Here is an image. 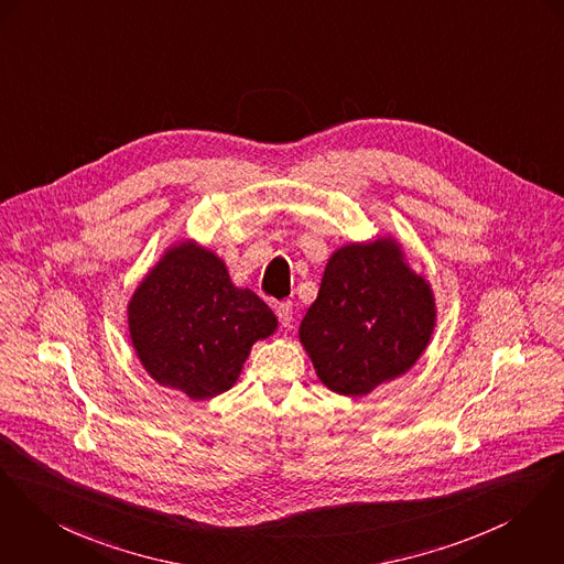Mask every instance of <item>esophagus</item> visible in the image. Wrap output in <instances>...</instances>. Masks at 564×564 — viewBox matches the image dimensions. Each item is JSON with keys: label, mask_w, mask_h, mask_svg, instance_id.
Listing matches in <instances>:
<instances>
[{"label": "esophagus", "mask_w": 564, "mask_h": 564, "mask_svg": "<svg viewBox=\"0 0 564 564\" xmlns=\"http://www.w3.org/2000/svg\"><path fill=\"white\" fill-rule=\"evenodd\" d=\"M276 315H279V322H281L283 326H290V324H292V317H294V304H276Z\"/></svg>", "instance_id": "1"}]
</instances>
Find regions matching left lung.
I'll return each mask as SVG.
<instances>
[{
  "mask_svg": "<svg viewBox=\"0 0 564 564\" xmlns=\"http://www.w3.org/2000/svg\"><path fill=\"white\" fill-rule=\"evenodd\" d=\"M432 283L392 236L339 247L326 263L299 339L333 392L365 397L408 373L434 335Z\"/></svg>",
  "mask_w": 564,
  "mask_h": 564,
  "instance_id": "8db88e82",
  "label": "left lung"
}]
</instances>
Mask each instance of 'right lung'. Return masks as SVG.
<instances>
[{
	"label": "right lung",
	"mask_w": 564,
	"mask_h": 564,
	"mask_svg": "<svg viewBox=\"0 0 564 564\" xmlns=\"http://www.w3.org/2000/svg\"><path fill=\"white\" fill-rule=\"evenodd\" d=\"M130 344L154 382L193 401L231 389L251 347L274 335L272 308L236 288L225 261L195 240L172 245L130 296Z\"/></svg>",
	"instance_id": "add662e5"
}]
</instances>
